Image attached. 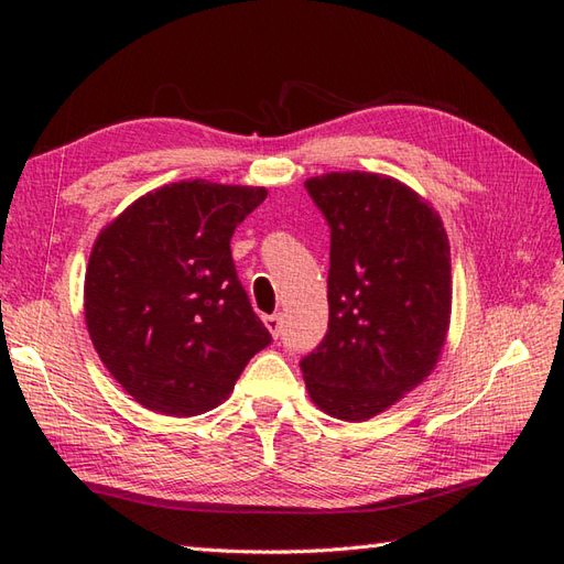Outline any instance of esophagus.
Masks as SVG:
<instances>
[{
  "mask_svg": "<svg viewBox=\"0 0 564 564\" xmlns=\"http://www.w3.org/2000/svg\"><path fill=\"white\" fill-rule=\"evenodd\" d=\"M263 325H267V329L271 332L273 339L281 337V329H283V317L275 313V315H267L263 317Z\"/></svg>",
  "mask_w": 564,
  "mask_h": 564,
  "instance_id": "1",
  "label": "esophagus"
}]
</instances>
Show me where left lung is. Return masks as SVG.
<instances>
[{"label": "left lung", "instance_id": "1", "mask_svg": "<svg viewBox=\"0 0 564 564\" xmlns=\"http://www.w3.org/2000/svg\"><path fill=\"white\" fill-rule=\"evenodd\" d=\"M332 230L329 327L301 361L310 398L366 422L434 370L451 322V247L438 213L392 176L305 182Z\"/></svg>", "mask_w": 564, "mask_h": 564}]
</instances>
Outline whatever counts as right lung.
Segmentation results:
<instances>
[{
  "instance_id": "obj_1",
  "label": "right lung",
  "mask_w": 564,
  "mask_h": 564,
  "mask_svg": "<svg viewBox=\"0 0 564 564\" xmlns=\"http://www.w3.org/2000/svg\"><path fill=\"white\" fill-rule=\"evenodd\" d=\"M263 198L261 186L166 184L94 242L84 279L89 337L109 373L148 410H213L271 344L230 251L235 227Z\"/></svg>"
}]
</instances>
